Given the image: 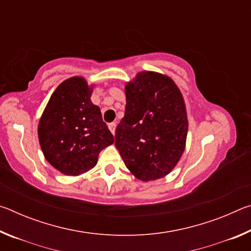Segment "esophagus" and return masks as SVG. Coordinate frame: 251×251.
Segmentation results:
<instances>
[{"instance_id":"esophagus-1","label":"esophagus","mask_w":251,"mask_h":251,"mask_svg":"<svg viewBox=\"0 0 251 251\" xmlns=\"http://www.w3.org/2000/svg\"><path fill=\"white\" fill-rule=\"evenodd\" d=\"M108 128H109V130H110V131H112V134H113V135L115 134L116 123H110V124H108Z\"/></svg>"}]
</instances>
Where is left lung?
Here are the masks:
<instances>
[{"label": "left lung", "instance_id": "1", "mask_svg": "<svg viewBox=\"0 0 251 251\" xmlns=\"http://www.w3.org/2000/svg\"><path fill=\"white\" fill-rule=\"evenodd\" d=\"M126 107L115 146L139 180L168 175L185 151L188 120L184 99L166 75L144 71L125 86Z\"/></svg>", "mask_w": 251, "mask_h": 251}]
</instances>
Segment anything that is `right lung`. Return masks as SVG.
Instances as JSON below:
<instances>
[{
  "label": "right lung",
  "mask_w": 251,
  "mask_h": 251,
  "mask_svg": "<svg viewBox=\"0 0 251 251\" xmlns=\"http://www.w3.org/2000/svg\"><path fill=\"white\" fill-rule=\"evenodd\" d=\"M93 87L83 77H71L57 86L39 123V141L46 160L58 172L78 176L97 164L101 150L114 136L92 103Z\"/></svg>",
  "instance_id": "add662e5"
}]
</instances>
